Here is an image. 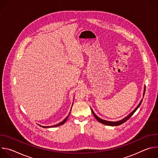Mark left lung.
Segmentation results:
<instances>
[{
    "instance_id": "8db88e82",
    "label": "left lung",
    "mask_w": 158,
    "mask_h": 158,
    "mask_svg": "<svg viewBox=\"0 0 158 158\" xmlns=\"http://www.w3.org/2000/svg\"><path fill=\"white\" fill-rule=\"evenodd\" d=\"M145 89H146V88H145V87H144V93H143V97H144V94H145ZM142 101H143V99L141 101V102H139V104H138V106L135 108V109L134 110H132L131 113L128 115V116H127L126 118H124V119H121V120H120V121H116V122H112V121H106V120H104V119H101V118H99L98 116H96V114L94 113V112H93V109H91V111H92V112H93V115H94V116L95 117V118L99 122V123H102V124H105V125H107V126H119V125H121V124H123L124 123H125L126 121H127L132 115H133V114L136 111V110L139 108V107L140 106V105H141V102H142Z\"/></svg>"
}]
</instances>
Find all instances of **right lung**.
I'll return each mask as SVG.
<instances>
[{
  "instance_id": "obj_1",
  "label": "right lung",
  "mask_w": 158,
  "mask_h": 158,
  "mask_svg": "<svg viewBox=\"0 0 158 158\" xmlns=\"http://www.w3.org/2000/svg\"><path fill=\"white\" fill-rule=\"evenodd\" d=\"M72 106H73V104H72ZM71 109H72V107H71ZM71 110H70V112L69 113V114H68V116H67L62 122H60V123H58L57 124H56V125H54V126H41V125H39L40 126H41V127H44V128H46V127H57V126H61V125H62V124H64L65 123V121L67 120V119H68V117L69 116V114H70V113H71Z\"/></svg>"
}]
</instances>
